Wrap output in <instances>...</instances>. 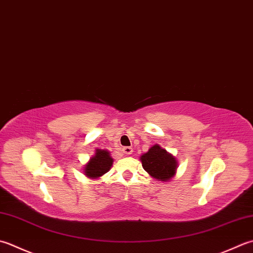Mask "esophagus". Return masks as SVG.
Listing matches in <instances>:
<instances>
[{"instance_id":"obj_1","label":"esophagus","mask_w":253,"mask_h":253,"mask_svg":"<svg viewBox=\"0 0 253 253\" xmlns=\"http://www.w3.org/2000/svg\"><path fill=\"white\" fill-rule=\"evenodd\" d=\"M122 152L124 153V155L129 156L130 153L132 152V148H131V147H124L123 149H122Z\"/></svg>"}]
</instances>
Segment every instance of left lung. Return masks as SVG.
Returning a JSON list of instances; mask_svg holds the SVG:
<instances>
[{
    "mask_svg": "<svg viewBox=\"0 0 253 253\" xmlns=\"http://www.w3.org/2000/svg\"><path fill=\"white\" fill-rule=\"evenodd\" d=\"M142 168L153 179L170 182L175 176L177 169L176 158L156 143L140 156Z\"/></svg>",
    "mask_w": 253,
    "mask_h": 253,
    "instance_id": "8db88e82",
    "label": "left lung"
}]
</instances>
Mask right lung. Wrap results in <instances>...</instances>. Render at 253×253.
I'll return each instance as SVG.
<instances>
[{
    "mask_svg": "<svg viewBox=\"0 0 253 253\" xmlns=\"http://www.w3.org/2000/svg\"><path fill=\"white\" fill-rule=\"evenodd\" d=\"M114 159L108 150L95 149V153L83 167V174L88 179L97 180L111 170Z\"/></svg>",
    "mask_w": 253,
    "mask_h": 253,
    "instance_id": "right-lung-1",
    "label": "right lung"
}]
</instances>
